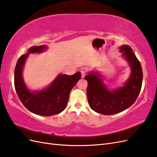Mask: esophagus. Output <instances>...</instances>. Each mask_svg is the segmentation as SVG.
<instances>
[{
  "mask_svg": "<svg viewBox=\"0 0 157 157\" xmlns=\"http://www.w3.org/2000/svg\"><path fill=\"white\" fill-rule=\"evenodd\" d=\"M81 74H82V78H84L85 77V75H86V69H82L81 71Z\"/></svg>",
  "mask_w": 157,
  "mask_h": 157,
  "instance_id": "esophagus-1",
  "label": "esophagus"
}]
</instances>
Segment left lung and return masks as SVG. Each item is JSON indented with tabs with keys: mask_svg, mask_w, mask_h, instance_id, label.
I'll list each match as a JSON object with an SVG mask.
<instances>
[{
	"mask_svg": "<svg viewBox=\"0 0 157 157\" xmlns=\"http://www.w3.org/2000/svg\"><path fill=\"white\" fill-rule=\"evenodd\" d=\"M118 49L130 68L129 77L122 86L109 89L98 70L90 71L84 77L88 82L90 108L104 115H114L129 108L136 101L141 88L143 71L139 60L130 46L122 45Z\"/></svg>",
	"mask_w": 157,
	"mask_h": 157,
	"instance_id": "obj_1",
	"label": "left lung"
}]
</instances>
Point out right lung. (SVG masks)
<instances>
[{
  "instance_id": "obj_1",
  "label": "right lung",
  "mask_w": 157,
  "mask_h": 157,
  "mask_svg": "<svg viewBox=\"0 0 157 157\" xmlns=\"http://www.w3.org/2000/svg\"><path fill=\"white\" fill-rule=\"evenodd\" d=\"M46 45L34 46L18 59L14 71V86L20 101L28 110L36 115L49 117L62 112L67 107L69 93L81 78L80 72L73 75L59 73L49 85L41 90H31L23 77L25 61L30 54L42 53Z\"/></svg>"
}]
</instances>
